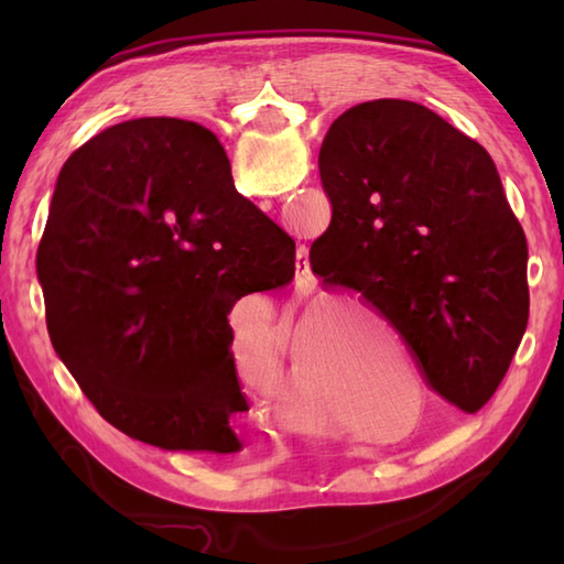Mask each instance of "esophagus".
<instances>
[{"instance_id":"esophagus-1","label":"esophagus","mask_w":564,"mask_h":564,"mask_svg":"<svg viewBox=\"0 0 564 564\" xmlns=\"http://www.w3.org/2000/svg\"><path fill=\"white\" fill-rule=\"evenodd\" d=\"M297 271H301L305 279H307V271H310V267H307V261L305 263H297Z\"/></svg>"}]
</instances>
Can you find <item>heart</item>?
<instances>
[{
	"instance_id": "obj_1",
	"label": "heart",
	"mask_w": 564,
	"mask_h": 564,
	"mask_svg": "<svg viewBox=\"0 0 564 564\" xmlns=\"http://www.w3.org/2000/svg\"><path fill=\"white\" fill-rule=\"evenodd\" d=\"M303 337H319L322 332V319H310L307 325L301 329ZM293 386L301 390L307 398H327L329 394V380L319 373V368L315 364H310L301 344H295L293 349Z\"/></svg>"
}]
</instances>
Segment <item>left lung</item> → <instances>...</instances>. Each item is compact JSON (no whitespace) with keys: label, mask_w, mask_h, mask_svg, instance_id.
Returning a JSON list of instances; mask_svg holds the SVG:
<instances>
[{"label":"left lung","mask_w":564,"mask_h":564,"mask_svg":"<svg viewBox=\"0 0 564 564\" xmlns=\"http://www.w3.org/2000/svg\"><path fill=\"white\" fill-rule=\"evenodd\" d=\"M319 176L313 273L373 305L443 400L482 410L529 325V245L492 158L426 106L376 99L332 123Z\"/></svg>","instance_id":"left-lung-1"}]
</instances>
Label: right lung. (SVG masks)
Instances as JSON below:
<instances>
[{
	"instance_id": "obj_1",
	"label": "right lung",
	"mask_w": 564,
	"mask_h": 564,
	"mask_svg": "<svg viewBox=\"0 0 564 564\" xmlns=\"http://www.w3.org/2000/svg\"><path fill=\"white\" fill-rule=\"evenodd\" d=\"M35 269L53 349L106 422L166 451L242 448L227 315L293 281L295 242L237 194L208 128L138 118L84 142Z\"/></svg>"
}]
</instances>
